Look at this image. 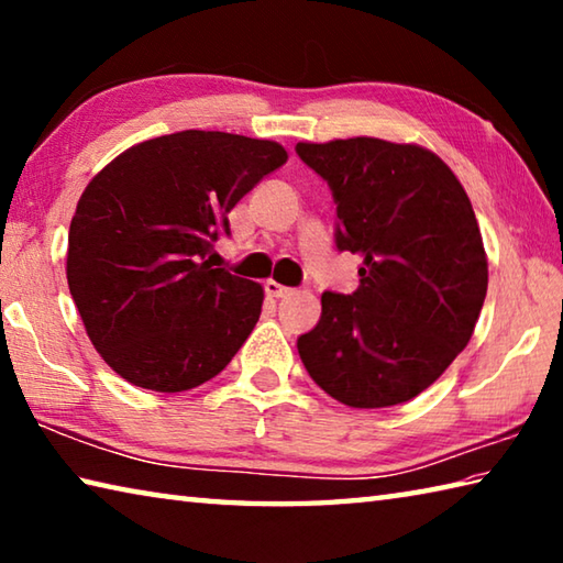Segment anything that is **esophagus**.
Returning <instances> with one entry per match:
<instances>
[{
    "label": "esophagus",
    "instance_id": "esophagus-1",
    "mask_svg": "<svg viewBox=\"0 0 563 563\" xmlns=\"http://www.w3.org/2000/svg\"><path fill=\"white\" fill-rule=\"evenodd\" d=\"M263 288H265V295H268V298H285V295L292 292L290 288H285V285L275 283V280H265Z\"/></svg>",
    "mask_w": 563,
    "mask_h": 563
}]
</instances>
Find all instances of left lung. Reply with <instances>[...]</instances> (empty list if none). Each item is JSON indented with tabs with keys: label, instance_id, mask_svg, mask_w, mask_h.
<instances>
[{
	"label": "left lung",
	"instance_id": "obj_1",
	"mask_svg": "<svg viewBox=\"0 0 563 563\" xmlns=\"http://www.w3.org/2000/svg\"><path fill=\"white\" fill-rule=\"evenodd\" d=\"M295 154L332 190L338 251L362 258L355 292H322L320 322L298 338L302 365L347 407L402 405L466 347L487 298L470 198L415 144L357 136Z\"/></svg>",
	"mask_w": 563,
	"mask_h": 563
}]
</instances>
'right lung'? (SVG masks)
<instances>
[{
    "label": "right lung",
    "mask_w": 563,
    "mask_h": 563,
    "mask_svg": "<svg viewBox=\"0 0 563 563\" xmlns=\"http://www.w3.org/2000/svg\"><path fill=\"white\" fill-rule=\"evenodd\" d=\"M288 154L275 141L178 131L131 146L84 190L66 280L107 365L154 393L208 383L261 318L263 288L213 268L228 213Z\"/></svg>",
    "instance_id": "1"
}]
</instances>
